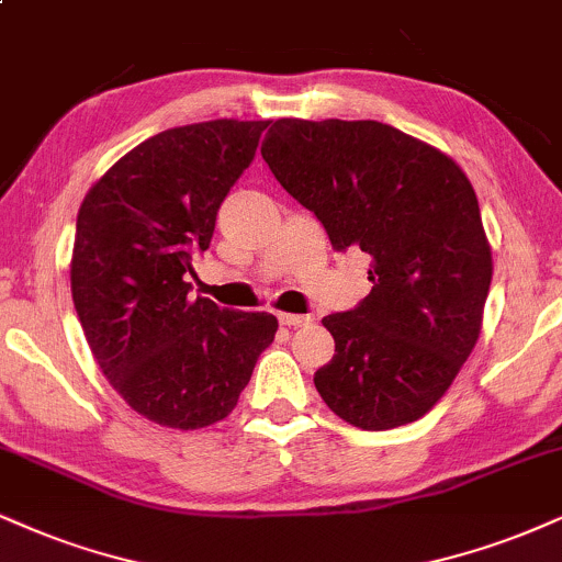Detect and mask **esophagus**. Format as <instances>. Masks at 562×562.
Returning a JSON list of instances; mask_svg holds the SVG:
<instances>
[{"mask_svg":"<svg viewBox=\"0 0 562 562\" xmlns=\"http://www.w3.org/2000/svg\"><path fill=\"white\" fill-rule=\"evenodd\" d=\"M279 321H281V325H289V328H302V325L313 323V317L294 315V313H279Z\"/></svg>","mask_w":562,"mask_h":562,"instance_id":"obj_1","label":"esophagus"}]
</instances>
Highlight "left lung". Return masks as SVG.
Here are the masks:
<instances>
[{
	"instance_id": "obj_1",
	"label": "left lung",
	"mask_w": 562,
	"mask_h": 562,
	"mask_svg": "<svg viewBox=\"0 0 562 562\" xmlns=\"http://www.w3.org/2000/svg\"><path fill=\"white\" fill-rule=\"evenodd\" d=\"M260 154L336 252L372 258L362 304L323 317L336 355L315 372L317 393L372 432L425 417L472 355L493 281L469 177L442 150L372 120H276Z\"/></svg>"
}]
</instances>
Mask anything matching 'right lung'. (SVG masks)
<instances>
[{"label": "right lung", "mask_w": 562, "mask_h": 562, "mask_svg": "<svg viewBox=\"0 0 562 562\" xmlns=\"http://www.w3.org/2000/svg\"><path fill=\"white\" fill-rule=\"evenodd\" d=\"M266 127L211 120L164 130L124 154L80 205L69 283L82 334L114 391L161 427L228 417L279 330L268 313L190 300L184 281Z\"/></svg>", "instance_id": "right-lung-1"}]
</instances>
